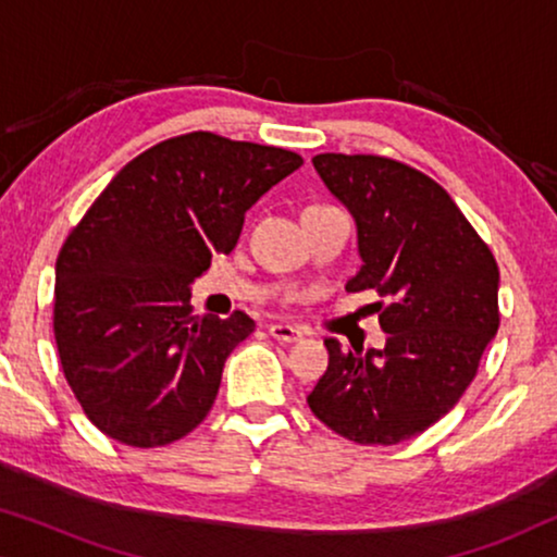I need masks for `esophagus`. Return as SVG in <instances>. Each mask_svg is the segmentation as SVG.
<instances>
[{"label": "esophagus", "mask_w": 557, "mask_h": 557, "mask_svg": "<svg viewBox=\"0 0 557 557\" xmlns=\"http://www.w3.org/2000/svg\"><path fill=\"white\" fill-rule=\"evenodd\" d=\"M269 332H271V337L278 342H296L304 337V332L299 330V326H292V324H271Z\"/></svg>", "instance_id": "34e87169"}]
</instances>
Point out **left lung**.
<instances>
[{
	"mask_svg": "<svg viewBox=\"0 0 557 557\" xmlns=\"http://www.w3.org/2000/svg\"><path fill=\"white\" fill-rule=\"evenodd\" d=\"M326 189L352 212L362 265L347 292L372 288L383 349L347 352L324 339L330 364L309 408L364 446L413 438L446 416L499 330L492 250L438 182L375 154H317Z\"/></svg>",
	"mask_w": 557,
	"mask_h": 557,
	"instance_id": "obj_1",
	"label": "left lung"
}]
</instances>
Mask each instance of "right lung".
<instances>
[{
    "label": "right lung",
    "mask_w": 557,
    "mask_h": 557,
    "mask_svg": "<svg viewBox=\"0 0 557 557\" xmlns=\"http://www.w3.org/2000/svg\"><path fill=\"white\" fill-rule=\"evenodd\" d=\"M301 164L288 149L193 132L132 159L96 197L60 248L52 330L98 431L154 448L205 421L227 355L256 322L193 317L189 284L235 248L250 205Z\"/></svg>",
    "instance_id": "obj_1"
}]
</instances>
